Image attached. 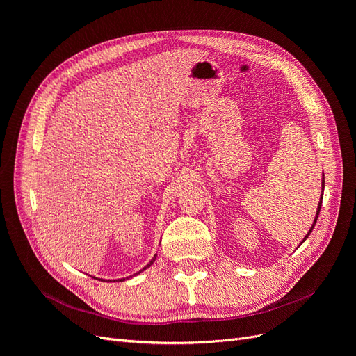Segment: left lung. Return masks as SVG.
<instances>
[{"label": "left lung", "instance_id": "1", "mask_svg": "<svg viewBox=\"0 0 356 356\" xmlns=\"http://www.w3.org/2000/svg\"><path fill=\"white\" fill-rule=\"evenodd\" d=\"M324 186H325V179L324 178H322V188H324ZM322 196H324V195H322ZM322 196H321V202H319V204H318V211H316V217H315V221H314V225H312V229L309 230V233L306 234V238L303 239V242L307 239V236L312 233V230H314V227H315V224H316V221H318V215H319V211H321V204H322Z\"/></svg>", "mask_w": 356, "mask_h": 356}]
</instances>
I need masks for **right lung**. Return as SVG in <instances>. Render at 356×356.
<instances>
[{
  "instance_id": "add662e5",
  "label": "right lung",
  "mask_w": 356,
  "mask_h": 356,
  "mask_svg": "<svg viewBox=\"0 0 356 356\" xmlns=\"http://www.w3.org/2000/svg\"><path fill=\"white\" fill-rule=\"evenodd\" d=\"M154 260H156V255H154V258H153V260H152V261H149V263L147 264V267H149V266H152V264L154 263ZM147 267H144V268H143V270H145V268H147Z\"/></svg>"
}]
</instances>
